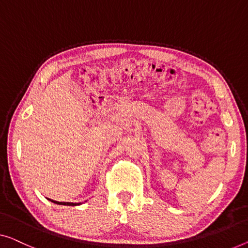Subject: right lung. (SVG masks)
<instances>
[{
	"mask_svg": "<svg viewBox=\"0 0 248 248\" xmlns=\"http://www.w3.org/2000/svg\"><path fill=\"white\" fill-rule=\"evenodd\" d=\"M50 202H55V203H57V204H63V206H78V204H80V203H77V202H55V200H51V199H49Z\"/></svg>",
	"mask_w": 248,
	"mask_h": 248,
	"instance_id": "add662e5",
	"label": "right lung"
}]
</instances>
